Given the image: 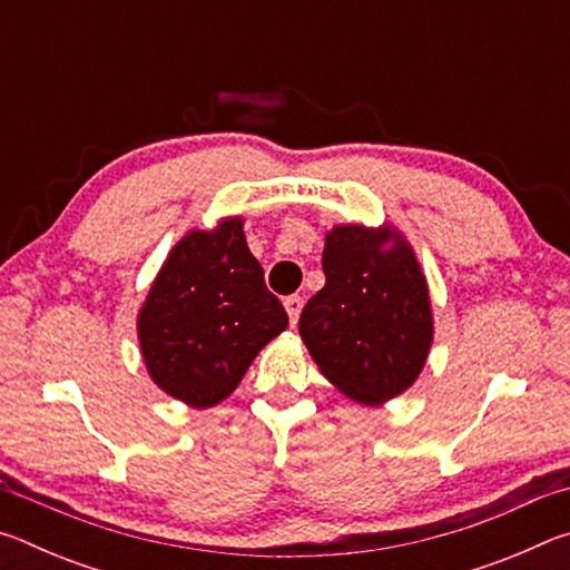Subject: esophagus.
<instances>
[{"label":"esophagus","instance_id":"obj_1","mask_svg":"<svg viewBox=\"0 0 570 570\" xmlns=\"http://www.w3.org/2000/svg\"><path fill=\"white\" fill-rule=\"evenodd\" d=\"M284 306H286V312H288V320H292V324H296L298 322V314H302V308H304V298L298 296V294L286 296L284 298Z\"/></svg>","mask_w":570,"mask_h":570}]
</instances>
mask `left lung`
Returning <instances> with one entry per match:
<instances>
[{"mask_svg":"<svg viewBox=\"0 0 570 570\" xmlns=\"http://www.w3.org/2000/svg\"><path fill=\"white\" fill-rule=\"evenodd\" d=\"M326 284L308 298L298 334L336 390L354 402L397 397L432 346L428 278L397 228L334 226L324 240Z\"/></svg>","mask_w":570,"mask_h":570,"instance_id":"1","label":"left lung"}]
</instances>
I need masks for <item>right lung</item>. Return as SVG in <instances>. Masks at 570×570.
Wrapping results in <instances>:
<instances>
[{
	"label": "right lung",
	"mask_w": 570,
	"mask_h": 570,
	"mask_svg": "<svg viewBox=\"0 0 570 570\" xmlns=\"http://www.w3.org/2000/svg\"><path fill=\"white\" fill-rule=\"evenodd\" d=\"M288 326L244 218L190 230L160 266L138 314L142 362L158 387L188 407H214L244 380L256 354Z\"/></svg>",
	"instance_id": "right-lung-1"
}]
</instances>
